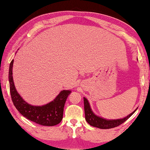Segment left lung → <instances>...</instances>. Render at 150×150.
<instances>
[{"mask_svg": "<svg viewBox=\"0 0 150 150\" xmlns=\"http://www.w3.org/2000/svg\"><path fill=\"white\" fill-rule=\"evenodd\" d=\"M84 108H85V120L88 124L92 126L101 129H109L120 126V125L122 124L123 123L126 122L128 118H130L137 110H135L134 112H132V113L127 116L126 117L116 120H105V119L96 116L92 112L91 108H90L89 102H88V100L85 98H84Z\"/></svg>", "mask_w": 150, "mask_h": 150, "instance_id": "left-lung-1", "label": "left lung"}]
</instances>
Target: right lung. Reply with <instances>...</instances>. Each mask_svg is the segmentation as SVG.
I'll return each mask as SVG.
<instances>
[{"label":"right lung","instance_id":"add662e5","mask_svg":"<svg viewBox=\"0 0 150 150\" xmlns=\"http://www.w3.org/2000/svg\"><path fill=\"white\" fill-rule=\"evenodd\" d=\"M13 64V60H12L9 70V88L12 102L17 110L24 117L42 126H53L59 124L63 119L65 101L71 91L63 90L61 91L53 101L44 106H35L28 104L18 94L14 86L12 76Z\"/></svg>","mask_w":150,"mask_h":150}]
</instances>
